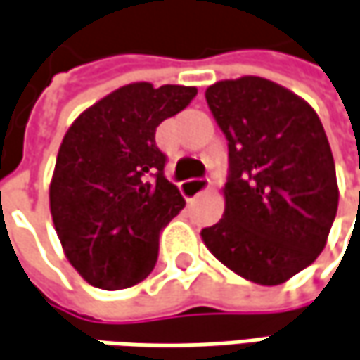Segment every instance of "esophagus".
I'll return each mask as SVG.
<instances>
[{"label":"esophagus","instance_id":"1","mask_svg":"<svg viewBox=\"0 0 360 360\" xmlns=\"http://www.w3.org/2000/svg\"><path fill=\"white\" fill-rule=\"evenodd\" d=\"M210 189V179H189L185 183H181V193L191 199V197H197L199 193L207 191Z\"/></svg>","mask_w":360,"mask_h":360}]
</instances>
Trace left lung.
<instances>
[{"label":"left lung","mask_w":360,"mask_h":360,"mask_svg":"<svg viewBox=\"0 0 360 360\" xmlns=\"http://www.w3.org/2000/svg\"><path fill=\"white\" fill-rule=\"evenodd\" d=\"M229 149L224 217L201 229L211 254L262 286L319 258L338 207L333 150L314 108L259 76L205 90Z\"/></svg>","instance_id":"obj_1"}]
</instances>
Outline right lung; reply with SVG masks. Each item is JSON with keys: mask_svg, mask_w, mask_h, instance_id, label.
I'll return each mask as SVG.
<instances>
[{"mask_svg": "<svg viewBox=\"0 0 360 360\" xmlns=\"http://www.w3.org/2000/svg\"><path fill=\"white\" fill-rule=\"evenodd\" d=\"M195 94V86L133 82L88 106L64 134L50 211L66 258L88 284L131 288L153 272L159 233L185 207L165 179L155 131Z\"/></svg>", "mask_w": 360, "mask_h": 360, "instance_id": "right-lung-1", "label": "right lung"}]
</instances>
